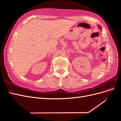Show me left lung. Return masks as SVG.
<instances>
[{
	"label": "left lung",
	"mask_w": 121,
	"mask_h": 121,
	"mask_svg": "<svg viewBox=\"0 0 121 121\" xmlns=\"http://www.w3.org/2000/svg\"><path fill=\"white\" fill-rule=\"evenodd\" d=\"M99 28H100V29H101V28H100V26H99Z\"/></svg>",
	"instance_id": "8db88e82"
}]
</instances>
